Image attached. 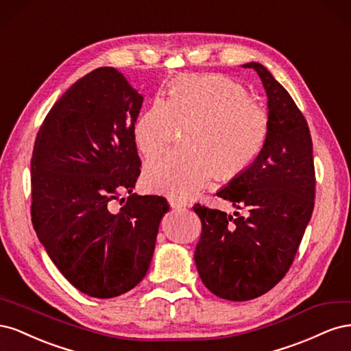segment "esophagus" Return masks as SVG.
Here are the masks:
<instances>
[{
  "instance_id": "obj_1",
  "label": "esophagus",
  "mask_w": 351,
  "mask_h": 351,
  "mask_svg": "<svg viewBox=\"0 0 351 351\" xmlns=\"http://www.w3.org/2000/svg\"><path fill=\"white\" fill-rule=\"evenodd\" d=\"M169 204H171V206L174 208V209H180V208H186L189 204H187V200H184V199H178V197H171L169 199Z\"/></svg>"
}]
</instances>
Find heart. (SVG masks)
Segmentation results:
<instances>
[{
	"instance_id": "heart-1",
	"label": "heart",
	"mask_w": 351,
	"mask_h": 351,
	"mask_svg": "<svg viewBox=\"0 0 351 351\" xmlns=\"http://www.w3.org/2000/svg\"><path fill=\"white\" fill-rule=\"evenodd\" d=\"M180 125L186 151H173L146 165L155 192L184 199L217 174L231 178L246 169L267 142L269 114L241 84L221 74H189L171 82L168 99L152 101L134 125L141 152L154 158L174 141Z\"/></svg>"
}]
</instances>
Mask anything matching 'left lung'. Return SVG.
Segmentation results:
<instances>
[{"instance_id":"1","label":"left lung","mask_w":351,"mask_h":351,"mask_svg":"<svg viewBox=\"0 0 351 351\" xmlns=\"http://www.w3.org/2000/svg\"><path fill=\"white\" fill-rule=\"evenodd\" d=\"M267 90L269 133L253 164L217 193L247 217L196 204L202 234L195 262L202 282L221 299L246 302L269 291L289 272L315 206V165L307 121L259 62Z\"/></svg>"}]
</instances>
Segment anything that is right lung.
<instances>
[{
    "mask_svg": "<svg viewBox=\"0 0 351 351\" xmlns=\"http://www.w3.org/2000/svg\"><path fill=\"white\" fill-rule=\"evenodd\" d=\"M142 102L120 71L93 70L49 110L32 154L38 239L71 285L97 299L143 280L169 210L162 196L133 193L142 165L134 141ZM121 191L130 197L114 213L110 202Z\"/></svg>",
    "mask_w": 351,
    "mask_h": 351,
    "instance_id": "right-lung-1",
    "label": "right lung"
}]
</instances>
